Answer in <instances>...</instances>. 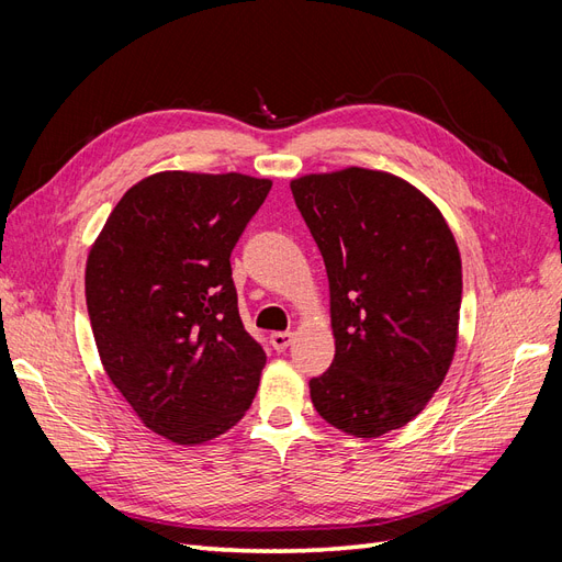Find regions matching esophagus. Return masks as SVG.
<instances>
[{
    "label": "esophagus",
    "mask_w": 562,
    "mask_h": 562,
    "mask_svg": "<svg viewBox=\"0 0 562 562\" xmlns=\"http://www.w3.org/2000/svg\"><path fill=\"white\" fill-rule=\"evenodd\" d=\"M269 345L271 347H274L277 351H285L288 347H291L293 345V333H271L269 335Z\"/></svg>",
    "instance_id": "obj_1"
}]
</instances>
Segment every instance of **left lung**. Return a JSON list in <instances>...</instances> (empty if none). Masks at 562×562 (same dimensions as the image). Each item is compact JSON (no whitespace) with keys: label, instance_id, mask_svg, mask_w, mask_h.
Segmentation results:
<instances>
[{"label":"left lung","instance_id":"8db88e82","mask_svg":"<svg viewBox=\"0 0 562 562\" xmlns=\"http://www.w3.org/2000/svg\"><path fill=\"white\" fill-rule=\"evenodd\" d=\"M330 285L335 359L310 382L316 413L356 438L415 419L452 363L462 260L417 187L370 168L291 182Z\"/></svg>","mask_w":562,"mask_h":562}]
</instances>
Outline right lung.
Listing matches in <instances>:
<instances>
[{
    "mask_svg": "<svg viewBox=\"0 0 562 562\" xmlns=\"http://www.w3.org/2000/svg\"><path fill=\"white\" fill-rule=\"evenodd\" d=\"M271 180L155 173L110 213L87 260L100 361L147 429L178 446L225 434L267 363L246 333L229 255Z\"/></svg>",
    "mask_w": 562,
    "mask_h": 562,
    "instance_id": "add662e5",
    "label": "right lung"
}]
</instances>
